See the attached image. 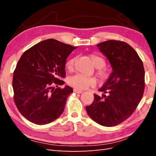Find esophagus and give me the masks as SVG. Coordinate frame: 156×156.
I'll return each instance as SVG.
<instances>
[{"instance_id":"34e87169","label":"esophagus","mask_w":156,"mask_h":156,"mask_svg":"<svg viewBox=\"0 0 156 156\" xmlns=\"http://www.w3.org/2000/svg\"><path fill=\"white\" fill-rule=\"evenodd\" d=\"M74 91L76 92V94H81L83 92V90H77V89H74Z\"/></svg>"}]
</instances>
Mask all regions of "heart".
I'll use <instances>...</instances> for the list:
<instances>
[{"mask_svg": "<svg viewBox=\"0 0 156 156\" xmlns=\"http://www.w3.org/2000/svg\"><path fill=\"white\" fill-rule=\"evenodd\" d=\"M90 58L94 67L99 69L98 70V76L99 78L102 80L108 78L109 75H110V72L107 69L103 68L106 66L105 59L102 56L96 54H90ZM74 58H69L66 63V68L68 70H72L74 68ZM96 83H97V80L94 78L88 77V76L82 74H76L68 78V84L77 90H84V89L87 88L89 87H93Z\"/></svg>", "mask_w": 156, "mask_h": 156, "instance_id": "obj_1", "label": "heart"}]
</instances>
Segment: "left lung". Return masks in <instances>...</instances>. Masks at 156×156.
<instances>
[{
	"mask_svg": "<svg viewBox=\"0 0 156 156\" xmlns=\"http://www.w3.org/2000/svg\"><path fill=\"white\" fill-rule=\"evenodd\" d=\"M112 69L103 87L104 94L94 95L86 107L92 120L105 127L123 122L133 114L143 97L145 88L144 64L137 53L127 43L108 40L97 45Z\"/></svg>",
	"mask_w": 156,
	"mask_h": 156,
	"instance_id": "left-lung-1",
	"label": "left lung"
}]
</instances>
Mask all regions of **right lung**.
<instances>
[{
  "instance_id": "right-lung-1",
  "label": "right lung",
  "mask_w": 156,
  "mask_h": 156,
  "mask_svg": "<svg viewBox=\"0 0 156 156\" xmlns=\"http://www.w3.org/2000/svg\"><path fill=\"white\" fill-rule=\"evenodd\" d=\"M77 47L48 39L35 44L21 55L13 73L14 100L19 111L28 121L45 125L64 111L73 92L65 82L66 59ZM57 87V88H55Z\"/></svg>"
}]
</instances>
